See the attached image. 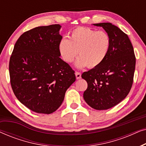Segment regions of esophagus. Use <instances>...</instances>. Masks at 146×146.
I'll return each instance as SVG.
<instances>
[{"label":"esophagus","instance_id":"obj_1","mask_svg":"<svg viewBox=\"0 0 146 146\" xmlns=\"http://www.w3.org/2000/svg\"><path fill=\"white\" fill-rule=\"evenodd\" d=\"M75 75H76V77L77 80H79L81 78V73L79 72H76Z\"/></svg>","mask_w":146,"mask_h":146}]
</instances>
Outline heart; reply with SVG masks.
I'll return each mask as SVG.
<instances>
[{
    "mask_svg": "<svg viewBox=\"0 0 146 146\" xmlns=\"http://www.w3.org/2000/svg\"><path fill=\"white\" fill-rule=\"evenodd\" d=\"M70 39L62 37L58 48L61 57L67 63L80 58L76 66L95 68L103 62L109 52L111 38L104 31H97L88 27H78L70 33Z\"/></svg>",
    "mask_w": 146,
    "mask_h": 146,
    "instance_id": "b5f03b06",
    "label": "heart"
}]
</instances>
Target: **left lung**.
Here are the masks:
<instances>
[{"label": "left lung", "mask_w": 146, "mask_h": 146, "mask_svg": "<svg viewBox=\"0 0 146 146\" xmlns=\"http://www.w3.org/2000/svg\"><path fill=\"white\" fill-rule=\"evenodd\" d=\"M101 27L111 38L109 52L102 63L84 72L88 83L84 99L95 110H108L123 100L132 86L135 66L133 46L126 34L110 23L94 24Z\"/></svg>", "instance_id": "left-lung-1"}]
</instances>
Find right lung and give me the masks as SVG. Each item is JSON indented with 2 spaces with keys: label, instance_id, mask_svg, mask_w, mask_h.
<instances>
[{
  "label": "right lung",
  "instance_id": "right-lung-1",
  "mask_svg": "<svg viewBox=\"0 0 146 146\" xmlns=\"http://www.w3.org/2000/svg\"><path fill=\"white\" fill-rule=\"evenodd\" d=\"M61 26L36 27L15 43L9 62L13 92L21 102L39 113H53L60 106L66 91L74 82V71L60 56Z\"/></svg>",
  "mask_w": 146,
  "mask_h": 146
}]
</instances>
